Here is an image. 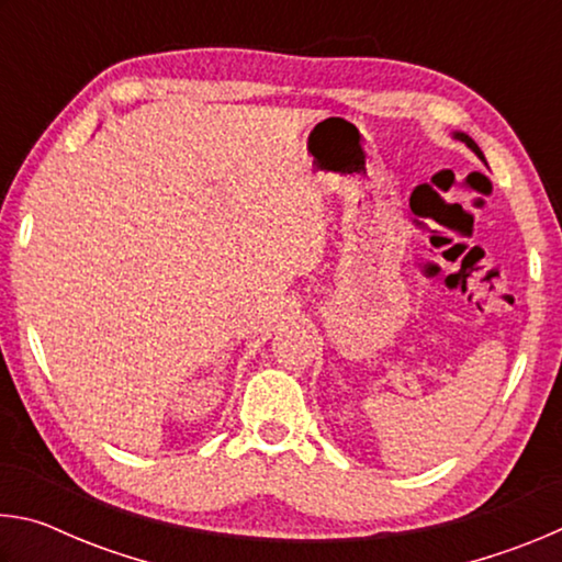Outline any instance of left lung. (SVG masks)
Wrapping results in <instances>:
<instances>
[{
  "label": "left lung",
  "instance_id": "8db88e82",
  "mask_svg": "<svg viewBox=\"0 0 562 562\" xmlns=\"http://www.w3.org/2000/svg\"><path fill=\"white\" fill-rule=\"evenodd\" d=\"M453 136H456V138H459V140H463V144H465V146H469V148L473 150V154H475V156H479V158H483V154H481V148H479V146H475V140H473L471 136H465V133H453Z\"/></svg>",
  "mask_w": 562,
  "mask_h": 562
}]
</instances>
